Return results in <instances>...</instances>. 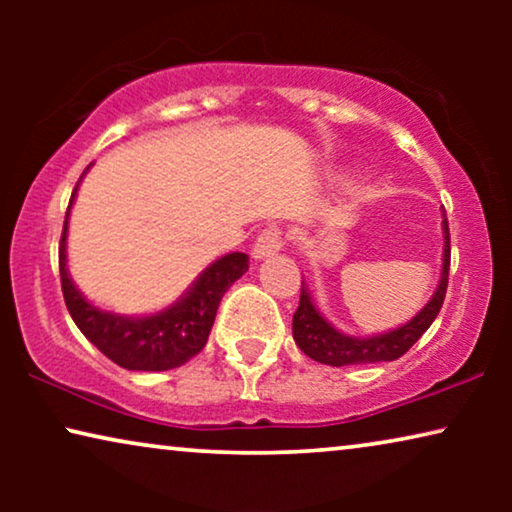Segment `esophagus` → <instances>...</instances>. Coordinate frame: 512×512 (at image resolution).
Wrapping results in <instances>:
<instances>
[{
	"mask_svg": "<svg viewBox=\"0 0 512 512\" xmlns=\"http://www.w3.org/2000/svg\"><path fill=\"white\" fill-rule=\"evenodd\" d=\"M282 247H284V233L277 226H270L256 237V244L254 249H251V254H254V258H268L272 254H277Z\"/></svg>",
	"mask_w": 512,
	"mask_h": 512,
	"instance_id": "34e87169",
	"label": "esophagus"
}]
</instances>
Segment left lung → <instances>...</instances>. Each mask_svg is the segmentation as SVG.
Segmentation results:
<instances>
[{"instance_id": "obj_1", "label": "left lung", "mask_w": 512, "mask_h": 512, "mask_svg": "<svg viewBox=\"0 0 512 512\" xmlns=\"http://www.w3.org/2000/svg\"><path fill=\"white\" fill-rule=\"evenodd\" d=\"M445 212V209H443ZM445 230V258H443V277L429 305L417 314L408 324L396 328V331L373 335V338H352V335L338 333L312 305L310 293L305 286L300 289V303L293 314V340L310 359L326 363V366H356V363H377V361H396L415 345L426 333V328L438 317L447 293V279H450V228H447V216L443 214Z\"/></svg>"}]
</instances>
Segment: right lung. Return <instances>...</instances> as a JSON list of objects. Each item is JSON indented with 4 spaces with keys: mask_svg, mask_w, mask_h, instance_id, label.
Masks as SVG:
<instances>
[{
    "mask_svg": "<svg viewBox=\"0 0 512 512\" xmlns=\"http://www.w3.org/2000/svg\"><path fill=\"white\" fill-rule=\"evenodd\" d=\"M76 188H79V181H76ZM76 188L69 207L74 202ZM67 216L60 237V284L67 310L81 333L107 359L128 370H170L191 361L207 345L223 293L247 272L249 256L235 251L219 258L202 272L193 289L170 310L142 319L118 317V314L102 312L90 305L69 279L65 254Z\"/></svg>",
    "mask_w": 512,
    "mask_h": 512,
    "instance_id": "add662e5",
    "label": "right lung"
}]
</instances>
